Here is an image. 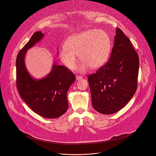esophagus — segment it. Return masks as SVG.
<instances>
[{"mask_svg":"<svg viewBox=\"0 0 156 156\" xmlns=\"http://www.w3.org/2000/svg\"><path fill=\"white\" fill-rule=\"evenodd\" d=\"M82 79V76H76V80H80V79Z\"/></svg>","mask_w":156,"mask_h":156,"instance_id":"34e87169","label":"esophagus"}]
</instances>
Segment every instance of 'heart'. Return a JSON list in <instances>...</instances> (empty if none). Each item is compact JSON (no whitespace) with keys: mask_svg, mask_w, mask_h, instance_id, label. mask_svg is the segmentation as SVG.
<instances>
[{"mask_svg":"<svg viewBox=\"0 0 156 156\" xmlns=\"http://www.w3.org/2000/svg\"><path fill=\"white\" fill-rule=\"evenodd\" d=\"M111 40L108 34L100 29H90L70 36L65 48L59 52L62 62L68 68L73 69L76 64V55L81 61L77 67L83 72L89 66L92 69L101 67L109 58Z\"/></svg>","mask_w":156,"mask_h":156,"instance_id":"obj_1","label":"heart"}]
</instances>
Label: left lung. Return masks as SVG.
I'll use <instances>...</instances> for the list:
<instances>
[{"instance_id":"left-lung-1","label":"left lung","mask_w":156,"mask_h":156,"mask_svg":"<svg viewBox=\"0 0 156 156\" xmlns=\"http://www.w3.org/2000/svg\"><path fill=\"white\" fill-rule=\"evenodd\" d=\"M139 66L130 40L116 28L109 61L88 77L94 109L106 115L122 109L136 91Z\"/></svg>"}]
</instances>
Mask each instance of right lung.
Returning a JSON list of instances; mask_svg holds the SVG:
<instances>
[{
	"mask_svg": "<svg viewBox=\"0 0 156 156\" xmlns=\"http://www.w3.org/2000/svg\"><path fill=\"white\" fill-rule=\"evenodd\" d=\"M41 31L35 32L19 51L16 59L17 87L24 101L36 113L46 118H56L68 108L67 93L76 77L67 67L55 63L44 78L35 79L25 66V55L28 49L43 39Z\"/></svg>",
	"mask_w": 156,
	"mask_h": 156,
	"instance_id": "obj_1",
	"label": "right lung"
}]
</instances>
